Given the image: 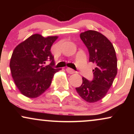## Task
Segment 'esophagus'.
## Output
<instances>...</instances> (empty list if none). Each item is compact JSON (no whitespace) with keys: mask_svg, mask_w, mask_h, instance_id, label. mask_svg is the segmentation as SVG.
I'll use <instances>...</instances> for the list:
<instances>
[{"mask_svg":"<svg viewBox=\"0 0 134 134\" xmlns=\"http://www.w3.org/2000/svg\"><path fill=\"white\" fill-rule=\"evenodd\" d=\"M66 71L68 72L69 74H74L75 72V71L73 70V69H72L70 68H67V69H66Z\"/></svg>","mask_w":134,"mask_h":134,"instance_id":"1","label":"esophagus"}]
</instances>
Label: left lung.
Segmentation results:
<instances>
[{
    "mask_svg": "<svg viewBox=\"0 0 134 134\" xmlns=\"http://www.w3.org/2000/svg\"><path fill=\"white\" fill-rule=\"evenodd\" d=\"M80 37L90 53V62L94 63L92 81L82 77V85L76 90L88 103L99 101L107 95L117 74V58L111 41L99 32L89 30L80 34Z\"/></svg>",
    "mask_w": 134,
    "mask_h": 134,
    "instance_id": "obj_1",
    "label": "left lung"
}]
</instances>
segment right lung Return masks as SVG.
Wrapping results in <instances>:
<instances>
[{"label":"right lung","instance_id":"obj_1","mask_svg":"<svg viewBox=\"0 0 134 134\" xmlns=\"http://www.w3.org/2000/svg\"><path fill=\"white\" fill-rule=\"evenodd\" d=\"M58 36L43 37L34 34L18 44L13 52L10 69L15 84L22 94L30 98L40 96L50 87L54 74L61 69H54L51 47ZM48 60L51 63L44 64Z\"/></svg>","mask_w":134,"mask_h":134}]
</instances>
